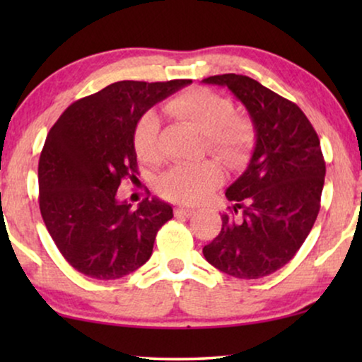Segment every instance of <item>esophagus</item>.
I'll return each mask as SVG.
<instances>
[{
    "instance_id": "34e87169",
    "label": "esophagus",
    "mask_w": 362,
    "mask_h": 362,
    "mask_svg": "<svg viewBox=\"0 0 362 362\" xmlns=\"http://www.w3.org/2000/svg\"><path fill=\"white\" fill-rule=\"evenodd\" d=\"M175 216L176 217H191V216H194V209H189V207H176Z\"/></svg>"
}]
</instances>
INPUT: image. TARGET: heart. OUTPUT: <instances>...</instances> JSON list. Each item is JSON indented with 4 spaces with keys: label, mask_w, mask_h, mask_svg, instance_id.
<instances>
[{
    "label": "heart",
    "mask_w": 362,
    "mask_h": 362,
    "mask_svg": "<svg viewBox=\"0 0 362 362\" xmlns=\"http://www.w3.org/2000/svg\"><path fill=\"white\" fill-rule=\"evenodd\" d=\"M165 110L176 120L189 123L206 135L209 153L226 165L240 168L249 161L255 146V127L250 118L234 113V102L211 88L196 87L181 92L166 102ZM133 146L145 163L161 158L160 120L148 112L138 120L133 132ZM224 180V173L214 161L199 165H176L160 177L158 187L168 199L196 204L214 191Z\"/></svg>",
    "instance_id": "obj_1"
}]
</instances>
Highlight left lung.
<instances>
[{
  "instance_id": "1",
  "label": "left lung",
  "mask_w": 362,
  "mask_h": 362,
  "mask_svg": "<svg viewBox=\"0 0 362 362\" xmlns=\"http://www.w3.org/2000/svg\"><path fill=\"white\" fill-rule=\"evenodd\" d=\"M202 82L229 88L257 133L249 166L226 191L234 206L202 254L227 275L262 279L293 259L318 217L326 175L320 138L296 103L254 78L222 74Z\"/></svg>"
}]
</instances>
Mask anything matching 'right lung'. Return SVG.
<instances>
[{
	"mask_svg": "<svg viewBox=\"0 0 362 362\" xmlns=\"http://www.w3.org/2000/svg\"><path fill=\"white\" fill-rule=\"evenodd\" d=\"M191 81L110 83L69 105L47 133L39 158V209L64 259L97 280L122 279L151 257L170 204L118 201L125 177L136 180L133 132L148 108Z\"/></svg>",
	"mask_w": 362,
	"mask_h": 362,
	"instance_id": "1",
	"label": "right lung"
}]
</instances>
